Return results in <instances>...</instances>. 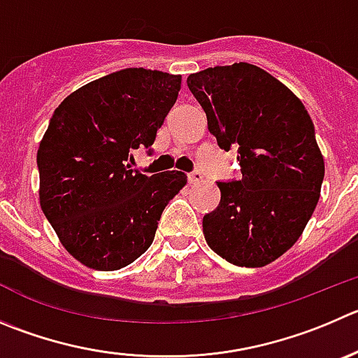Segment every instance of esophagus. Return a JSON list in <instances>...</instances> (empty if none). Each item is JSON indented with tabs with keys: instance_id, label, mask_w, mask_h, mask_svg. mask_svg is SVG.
Here are the masks:
<instances>
[{
	"instance_id": "esophagus-1",
	"label": "esophagus",
	"mask_w": 358,
	"mask_h": 358,
	"mask_svg": "<svg viewBox=\"0 0 358 358\" xmlns=\"http://www.w3.org/2000/svg\"><path fill=\"white\" fill-rule=\"evenodd\" d=\"M188 181L189 185H199V182L203 181V173L200 170H195V172H192L188 176Z\"/></svg>"
}]
</instances>
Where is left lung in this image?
I'll return each mask as SVG.
<instances>
[{
  "instance_id": "obj_1",
  "label": "left lung",
  "mask_w": 358,
  "mask_h": 358,
  "mask_svg": "<svg viewBox=\"0 0 358 358\" xmlns=\"http://www.w3.org/2000/svg\"><path fill=\"white\" fill-rule=\"evenodd\" d=\"M224 151L236 148L241 181L217 182L220 206L206 214L203 237L239 267H264L304 232L320 199L325 163L302 101L250 63L214 66L188 77Z\"/></svg>"
}]
</instances>
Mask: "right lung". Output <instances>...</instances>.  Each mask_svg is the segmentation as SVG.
<instances>
[{
	"label": "right lung",
	"mask_w": 358,
	"mask_h": 358,
	"mask_svg": "<svg viewBox=\"0 0 358 358\" xmlns=\"http://www.w3.org/2000/svg\"><path fill=\"white\" fill-rule=\"evenodd\" d=\"M181 75L126 68L68 94L40 142V206L64 250L96 271L148 251L166 203L185 188L179 170L144 176L126 165L151 149L176 103Z\"/></svg>",
	"instance_id": "obj_1"
}]
</instances>
